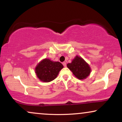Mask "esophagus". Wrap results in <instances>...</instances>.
Listing matches in <instances>:
<instances>
[{
	"mask_svg": "<svg viewBox=\"0 0 122 122\" xmlns=\"http://www.w3.org/2000/svg\"><path fill=\"white\" fill-rule=\"evenodd\" d=\"M62 64H63V65H64V67H66V62H64L62 63Z\"/></svg>",
	"mask_w": 122,
	"mask_h": 122,
	"instance_id": "esophagus-1",
	"label": "esophagus"
}]
</instances>
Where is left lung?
Wrapping results in <instances>:
<instances>
[{
    "instance_id": "left-lung-1",
    "label": "left lung",
    "mask_w": 122,
    "mask_h": 122,
    "mask_svg": "<svg viewBox=\"0 0 122 122\" xmlns=\"http://www.w3.org/2000/svg\"><path fill=\"white\" fill-rule=\"evenodd\" d=\"M67 67L72 71L73 75L80 80L86 78L90 74L89 66L81 57L77 56L71 63L67 64Z\"/></svg>"
}]
</instances>
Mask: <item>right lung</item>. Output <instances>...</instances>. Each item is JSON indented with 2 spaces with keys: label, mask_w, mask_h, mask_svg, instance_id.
I'll return each mask as SVG.
<instances>
[{
  "label": "right lung",
  "mask_w": 122,
  "mask_h": 122,
  "mask_svg": "<svg viewBox=\"0 0 122 122\" xmlns=\"http://www.w3.org/2000/svg\"><path fill=\"white\" fill-rule=\"evenodd\" d=\"M63 67L60 62H53L46 58L38 64L36 68V73L41 81L50 82L57 77Z\"/></svg>",
  "instance_id": "add662e5"
}]
</instances>
